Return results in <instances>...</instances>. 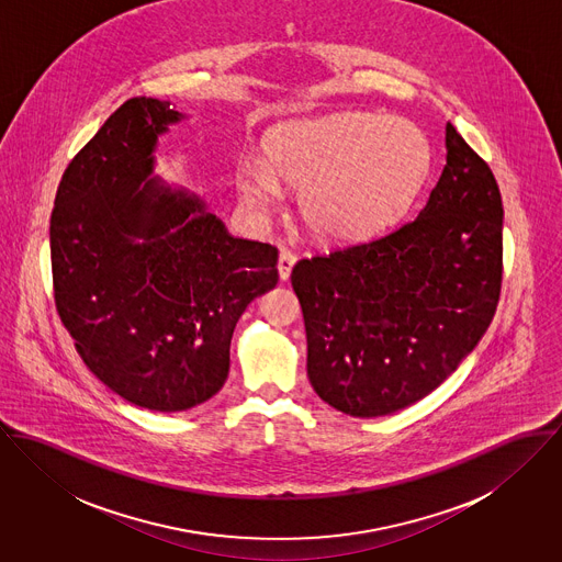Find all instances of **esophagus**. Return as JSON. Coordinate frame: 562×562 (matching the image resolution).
I'll return each instance as SVG.
<instances>
[{
    "instance_id": "34e87169",
    "label": "esophagus",
    "mask_w": 562,
    "mask_h": 562,
    "mask_svg": "<svg viewBox=\"0 0 562 562\" xmlns=\"http://www.w3.org/2000/svg\"><path fill=\"white\" fill-rule=\"evenodd\" d=\"M297 262V256L289 248H282L280 250V258H278V273H280V280H289L291 278V271Z\"/></svg>"
}]
</instances>
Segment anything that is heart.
<instances>
[{
	"instance_id": "1",
	"label": "heart",
	"mask_w": 562,
	"mask_h": 562,
	"mask_svg": "<svg viewBox=\"0 0 562 562\" xmlns=\"http://www.w3.org/2000/svg\"><path fill=\"white\" fill-rule=\"evenodd\" d=\"M265 161H244L235 183L256 211L297 189L302 222L327 241H358L398 222L425 188L431 146L405 119L373 112L338 114L278 126L265 139Z\"/></svg>"
}]
</instances>
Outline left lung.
I'll list each match as a JSON object with an SVG mask.
<instances>
[{"label": "left lung", "instance_id": "8db88e82", "mask_svg": "<svg viewBox=\"0 0 562 562\" xmlns=\"http://www.w3.org/2000/svg\"><path fill=\"white\" fill-rule=\"evenodd\" d=\"M502 215L494 172L448 123L446 166L416 220L293 267L308 379L327 405L387 416L457 371L496 314Z\"/></svg>", "mask_w": 562, "mask_h": 562}]
</instances>
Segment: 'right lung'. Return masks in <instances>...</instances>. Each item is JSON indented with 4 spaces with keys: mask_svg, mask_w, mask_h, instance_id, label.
Segmentation results:
<instances>
[{
    "mask_svg": "<svg viewBox=\"0 0 562 562\" xmlns=\"http://www.w3.org/2000/svg\"><path fill=\"white\" fill-rule=\"evenodd\" d=\"M181 119L157 99L125 101L64 170L49 228L56 311L77 353L153 412L222 390L239 316L278 284L273 246L231 237L198 195L148 181L157 135Z\"/></svg>",
    "mask_w": 562,
    "mask_h": 562,
    "instance_id": "1",
    "label": "right lung"
}]
</instances>
